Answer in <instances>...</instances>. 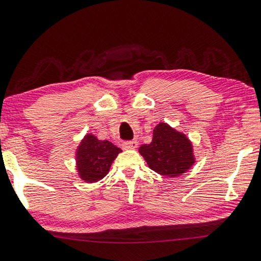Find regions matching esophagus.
I'll return each mask as SVG.
<instances>
[{
    "instance_id": "34e87169",
    "label": "esophagus",
    "mask_w": 261,
    "mask_h": 261,
    "mask_svg": "<svg viewBox=\"0 0 261 261\" xmlns=\"http://www.w3.org/2000/svg\"><path fill=\"white\" fill-rule=\"evenodd\" d=\"M122 147L124 149H136L138 147V141L137 140H131V141H124L122 144Z\"/></svg>"
}]
</instances>
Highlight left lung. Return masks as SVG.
I'll return each instance as SVG.
<instances>
[{"label":"left lung","mask_w":261,"mask_h":261,"mask_svg":"<svg viewBox=\"0 0 261 261\" xmlns=\"http://www.w3.org/2000/svg\"><path fill=\"white\" fill-rule=\"evenodd\" d=\"M139 153L149 169L167 177L181 176L195 163L191 140L167 123L154 127L151 143L141 145Z\"/></svg>","instance_id":"obj_1"}]
</instances>
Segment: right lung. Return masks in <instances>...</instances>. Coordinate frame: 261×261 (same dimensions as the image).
<instances>
[{"mask_svg":"<svg viewBox=\"0 0 261 261\" xmlns=\"http://www.w3.org/2000/svg\"><path fill=\"white\" fill-rule=\"evenodd\" d=\"M122 151L108 140H99L96 136L87 135L76 149L79 176L85 182H96L110 171L113 161Z\"/></svg>","mask_w":261,"mask_h":261,"instance_id":"1","label":"right lung"}]
</instances>
